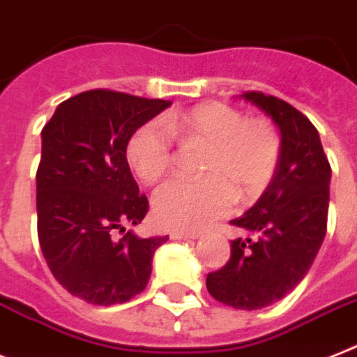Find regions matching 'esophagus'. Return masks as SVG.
<instances>
[{
    "label": "esophagus",
    "mask_w": 357,
    "mask_h": 357,
    "mask_svg": "<svg viewBox=\"0 0 357 357\" xmlns=\"http://www.w3.org/2000/svg\"><path fill=\"white\" fill-rule=\"evenodd\" d=\"M169 237L173 241H181V238H199L200 234H197V231H185V229H172Z\"/></svg>",
    "instance_id": "esophagus-1"
}]
</instances>
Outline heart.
Masks as SVG:
<instances>
[{
    "label": "heart",
    "instance_id": "obj_1",
    "mask_svg": "<svg viewBox=\"0 0 357 357\" xmlns=\"http://www.w3.org/2000/svg\"><path fill=\"white\" fill-rule=\"evenodd\" d=\"M202 144V178H172L155 191L153 213L167 228L200 229L225 217L235 195L252 202L272 182L281 160V135L264 119H246L231 105L211 102L144 123L128 144V160L151 184L169 169L175 140Z\"/></svg>",
    "mask_w": 357,
    "mask_h": 357
}]
</instances>
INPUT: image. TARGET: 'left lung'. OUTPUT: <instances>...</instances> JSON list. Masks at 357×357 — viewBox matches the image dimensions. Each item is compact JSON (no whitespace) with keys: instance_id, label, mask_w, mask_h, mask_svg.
Returning a JSON list of instances; mask_svg holds the SVG:
<instances>
[{"instance_id":"8db88e82","label":"left lung","mask_w":357,"mask_h":357,"mask_svg":"<svg viewBox=\"0 0 357 357\" xmlns=\"http://www.w3.org/2000/svg\"><path fill=\"white\" fill-rule=\"evenodd\" d=\"M243 98L279 126L281 160L257 204L229 222L246 235L231 241L228 263L208 273L206 287L222 305L259 310L290 294L319 252L328 219L331 164L319 132L301 111L259 91H246Z\"/></svg>"}]
</instances>
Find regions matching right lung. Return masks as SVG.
<instances>
[{"label": "right lung", "mask_w": 357, "mask_h": 357, "mask_svg": "<svg viewBox=\"0 0 357 357\" xmlns=\"http://www.w3.org/2000/svg\"><path fill=\"white\" fill-rule=\"evenodd\" d=\"M169 100L109 89L76 94L56 107L41 131L36 172L38 238L52 275L91 305L129 301L147 287L153 255L167 237L140 238L149 200L128 164L138 128Z\"/></svg>", "instance_id": "1"}]
</instances>
